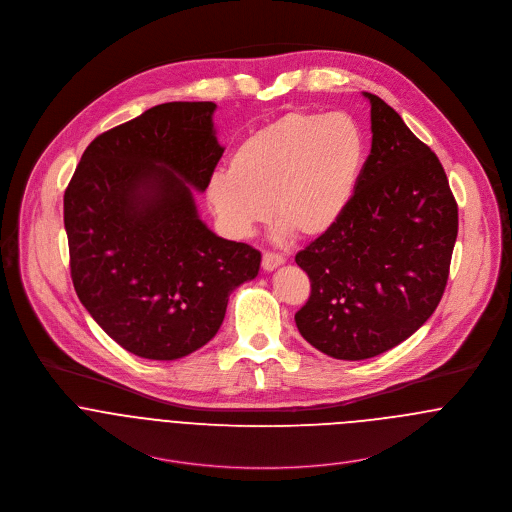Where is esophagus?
I'll return each instance as SVG.
<instances>
[{
  "mask_svg": "<svg viewBox=\"0 0 512 512\" xmlns=\"http://www.w3.org/2000/svg\"><path fill=\"white\" fill-rule=\"evenodd\" d=\"M284 262H286V258H284L282 254H276V252H264V256H262V268H264L266 272L276 270V268L282 266Z\"/></svg>",
  "mask_w": 512,
  "mask_h": 512,
  "instance_id": "obj_1",
  "label": "esophagus"
}]
</instances>
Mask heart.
<instances>
[{
	"label": "heart",
	"mask_w": 512,
	"mask_h": 512,
	"mask_svg": "<svg viewBox=\"0 0 512 512\" xmlns=\"http://www.w3.org/2000/svg\"><path fill=\"white\" fill-rule=\"evenodd\" d=\"M365 134L343 112H290L234 149L230 171L207 181V201L222 230L246 238L272 215L297 238L327 234L351 205Z\"/></svg>",
	"instance_id": "heart-1"
}]
</instances>
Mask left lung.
Masks as SVG:
<instances>
[{
  "mask_svg": "<svg viewBox=\"0 0 512 512\" xmlns=\"http://www.w3.org/2000/svg\"><path fill=\"white\" fill-rule=\"evenodd\" d=\"M370 102L372 147L341 220L295 254L311 295L301 337L341 359L376 357L436 311L457 238V203L438 155L382 98Z\"/></svg>",
  "mask_w": 512,
  "mask_h": 512,
  "instance_id": "1",
  "label": "left lung"
}]
</instances>
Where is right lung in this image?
Wrapping results in <instances>:
<instances>
[{
  "mask_svg": "<svg viewBox=\"0 0 512 512\" xmlns=\"http://www.w3.org/2000/svg\"><path fill=\"white\" fill-rule=\"evenodd\" d=\"M215 102H167L100 134L65 191L71 278L92 319L126 351L175 361L220 329L228 295L260 252L197 213L224 147Z\"/></svg>",
  "mask_w": 512,
  "mask_h": 512,
  "instance_id": "obj_1",
  "label": "right lung"
}]
</instances>
